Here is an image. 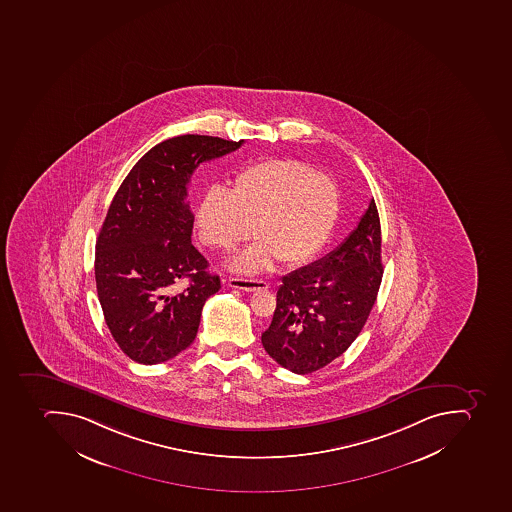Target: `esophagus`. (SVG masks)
I'll use <instances>...</instances> for the list:
<instances>
[{
    "label": "esophagus",
    "mask_w": 512,
    "mask_h": 512,
    "mask_svg": "<svg viewBox=\"0 0 512 512\" xmlns=\"http://www.w3.org/2000/svg\"><path fill=\"white\" fill-rule=\"evenodd\" d=\"M228 286L247 292L266 291L268 289V283L262 281V279L229 278Z\"/></svg>",
    "instance_id": "esophagus-1"
}]
</instances>
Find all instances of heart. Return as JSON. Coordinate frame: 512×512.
Instances as JSON below:
<instances>
[{
    "label": "heart",
    "mask_w": 512,
    "mask_h": 512,
    "mask_svg": "<svg viewBox=\"0 0 512 512\" xmlns=\"http://www.w3.org/2000/svg\"><path fill=\"white\" fill-rule=\"evenodd\" d=\"M336 181L299 160L268 159L242 168L228 193L213 188L197 205L196 225L205 246L231 250L252 234L255 244L231 262L257 273L273 257L283 265L307 262L321 249L339 215Z\"/></svg>",
    "instance_id": "1"
}]
</instances>
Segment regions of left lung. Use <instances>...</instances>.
Listing matches in <instances>:
<instances>
[{"label": "left lung", "instance_id": "obj_1", "mask_svg": "<svg viewBox=\"0 0 512 512\" xmlns=\"http://www.w3.org/2000/svg\"><path fill=\"white\" fill-rule=\"evenodd\" d=\"M381 220L371 199L358 225L331 254L283 278L266 353L295 374L315 373L352 345L382 281Z\"/></svg>", "mask_w": 512, "mask_h": 512}]
</instances>
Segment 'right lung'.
<instances>
[{
  "mask_svg": "<svg viewBox=\"0 0 512 512\" xmlns=\"http://www.w3.org/2000/svg\"><path fill=\"white\" fill-rule=\"evenodd\" d=\"M242 143L204 135L165 139L136 162L112 199L96 241V289L107 328L136 363L172 360L196 339L205 300L221 286L191 244L188 184L202 162ZM183 278L189 286L176 292Z\"/></svg>",
  "mask_w": 512,
  "mask_h": 512,
  "instance_id": "1",
  "label": "right lung"
}]
</instances>
